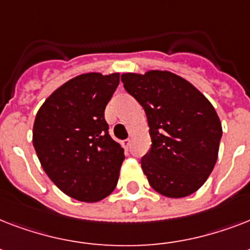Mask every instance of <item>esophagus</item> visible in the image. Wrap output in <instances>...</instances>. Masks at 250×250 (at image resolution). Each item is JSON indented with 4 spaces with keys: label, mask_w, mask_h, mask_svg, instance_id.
Masks as SVG:
<instances>
[{
    "label": "esophagus",
    "mask_w": 250,
    "mask_h": 250,
    "mask_svg": "<svg viewBox=\"0 0 250 250\" xmlns=\"http://www.w3.org/2000/svg\"><path fill=\"white\" fill-rule=\"evenodd\" d=\"M121 145L125 149H128L129 146H131V140H129V139H125V140L121 141Z\"/></svg>",
    "instance_id": "34e87169"
}]
</instances>
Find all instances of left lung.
<instances>
[{
	"label": "left lung",
	"instance_id": "left-lung-1",
	"mask_svg": "<svg viewBox=\"0 0 250 250\" xmlns=\"http://www.w3.org/2000/svg\"><path fill=\"white\" fill-rule=\"evenodd\" d=\"M122 82L148 119L152 146L141 158V168L149 184L171 198L196 192L218 158L222 125L213 105L172 72L123 74Z\"/></svg>",
	"mask_w": 250,
	"mask_h": 250
}]
</instances>
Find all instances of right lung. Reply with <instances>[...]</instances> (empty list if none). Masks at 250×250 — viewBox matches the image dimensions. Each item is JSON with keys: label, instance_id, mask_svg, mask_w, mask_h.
I'll return each instance as SVG.
<instances>
[{"label": "right lung", "instance_id": "add662e5", "mask_svg": "<svg viewBox=\"0 0 250 250\" xmlns=\"http://www.w3.org/2000/svg\"><path fill=\"white\" fill-rule=\"evenodd\" d=\"M119 74H83L49 96L37 111L33 146L50 180L70 197L100 201L117 187L125 152L109 135L105 107Z\"/></svg>", "mask_w": 250, "mask_h": 250}]
</instances>
